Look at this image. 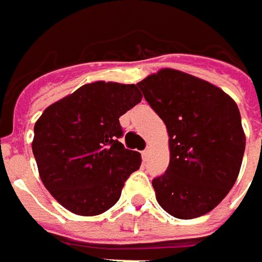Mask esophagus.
Here are the masks:
<instances>
[{
    "mask_svg": "<svg viewBox=\"0 0 262 262\" xmlns=\"http://www.w3.org/2000/svg\"><path fill=\"white\" fill-rule=\"evenodd\" d=\"M141 157H143V160L146 162L147 159H148V148H146V150H143V151H141Z\"/></svg>",
    "mask_w": 262,
    "mask_h": 262,
    "instance_id": "obj_1",
    "label": "esophagus"
}]
</instances>
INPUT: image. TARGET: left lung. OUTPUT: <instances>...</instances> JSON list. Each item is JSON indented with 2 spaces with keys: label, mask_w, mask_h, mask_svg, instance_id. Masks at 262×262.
Returning a JSON list of instances; mask_svg holds the SVG:
<instances>
[{
  "label": "left lung",
  "mask_w": 262,
  "mask_h": 262,
  "mask_svg": "<svg viewBox=\"0 0 262 262\" xmlns=\"http://www.w3.org/2000/svg\"><path fill=\"white\" fill-rule=\"evenodd\" d=\"M137 87L169 133V166L153 179L157 203L184 220L211 211L242 165L245 134L237 105L208 81L169 68Z\"/></svg>",
  "instance_id": "obj_1"
}]
</instances>
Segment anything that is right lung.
I'll list each match as a JSON object with an SVG mask.
<instances>
[{"instance_id":"add662e5","label":"right lung","mask_w":262,"mask_h":262,"mask_svg":"<svg viewBox=\"0 0 262 262\" xmlns=\"http://www.w3.org/2000/svg\"><path fill=\"white\" fill-rule=\"evenodd\" d=\"M136 84L96 81L48 106L32 143L46 189L80 216L102 214L115 204L141 157L119 141V116L141 102Z\"/></svg>"}]
</instances>
